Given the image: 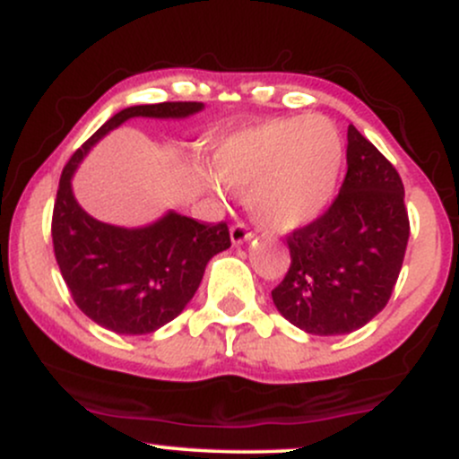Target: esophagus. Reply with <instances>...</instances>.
<instances>
[{
	"label": "esophagus",
	"mask_w": 459,
	"mask_h": 459,
	"mask_svg": "<svg viewBox=\"0 0 459 459\" xmlns=\"http://www.w3.org/2000/svg\"><path fill=\"white\" fill-rule=\"evenodd\" d=\"M250 239H252V230H247V226L244 224L230 226V241H233V246H241Z\"/></svg>",
	"instance_id": "obj_1"
}]
</instances>
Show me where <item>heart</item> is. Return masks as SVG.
I'll return each instance as SVG.
<instances>
[{"label":"heart","mask_w":459,"mask_h":459,"mask_svg":"<svg viewBox=\"0 0 459 459\" xmlns=\"http://www.w3.org/2000/svg\"><path fill=\"white\" fill-rule=\"evenodd\" d=\"M343 140L330 118H273L230 131L215 142L220 181L246 189L252 218L273 233L313 224L328 209L343 166ZM213 194H222L209 181Z\"/></svg>","instance_id":"obj_1"}]
</instances>
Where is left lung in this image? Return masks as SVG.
<instances>
[{"mask_svg":"<svg viewBox=\"0 0 459 459\" xmlns=\"http://www.w3.org/2000/svg\"><path fill=\"white\" fill-rule=\"evenodd\" d=\"M408 237L402 178L350 125L339 196L321 218L287 239L291 267L272 291L278 313L317 336L362 328L386 307Z\"/></svg>","mask_w":459,"mask_h":459,"instance_id":"left-lung-1","label":"left lung"}]
</instances>
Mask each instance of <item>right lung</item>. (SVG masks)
Listing matches in <instances>:
<instances>
[{
  "label": "right lung",
  "instance_id": "right-lung-1",
  "mask_svg": "<svg viewBox=\"0 0 459 459\" xmlns=\"http://www.w3.org/2000/svg\"><path fill=\"white\" fill-rule=\"evenodd\" d=\"M203 108L178 101L120 109L62 170L51 222L56 261L79 310L116 334H152L178 317L207 263L230 247L229 229L177 212L138 229L101 222L77 203L73 177L92 146L129 118H187Z\"/></svg>",
  "mask_w": 459,
  "mask_h": 459
}]
</instances>
